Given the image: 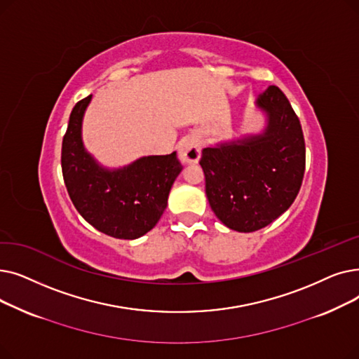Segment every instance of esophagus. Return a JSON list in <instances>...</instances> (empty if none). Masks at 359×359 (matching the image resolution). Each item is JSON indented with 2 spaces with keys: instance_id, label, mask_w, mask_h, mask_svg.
Listing matches in <instances>:
<instances>
[{
  "instance_id": "esophagus-1",
  "label": "esophagus",
  "mask_w": 359,
  "mask_h": 359,
  "mask_svg": "<svg viewBox=\"0 0 359 359\" xmlns=\"http://www.w3.org/2000/svg\"><path fill=\"white\" fill-rule=\"evenodd\" d=\"M201 155L200 142L194 137H189L181 142L178 149V156L182 163H197Z\"/></svg>"
}]
</instances>
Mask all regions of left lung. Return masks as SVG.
Instances as JSON below:
<instances>
[{"instance_id": "1", "label": "left lung", "mask_w": 359, "mask_h": 359, "mask_svg": "<svg viewBox=\"0 0 359 359\" xmlns=\"http://www.w3.org/2000/svg\"><path fill=\"white\" fill-rule=\"evenodd\" d=\"M255 104L267 115L266 130L203 149L200 159L212 210L238 232L259 231L291 208L305 170L304 134L287 97L269 86Z\"/></svg>"}]
</instances>
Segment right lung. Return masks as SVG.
<instances>
[{
    "instance_id": "obj_1",
    "label": "right lung",
    "mask_w": 359,
    "mask_h": 359,
    "mask_svg": "<svg viewBox=\"0 0 359 359\" xmlns=\"http://www.w3.org/2000/svg\"><path fill=\"white\" fill-rule=\"evenodd\" d=\"M90 99L92 95L77 102L62 139L67 191L93 228L119 240H135L158 224L182 165L174 151L144 156L121 169L102 168L81 142V121Z\"/></svg>"
}]
</instances>
